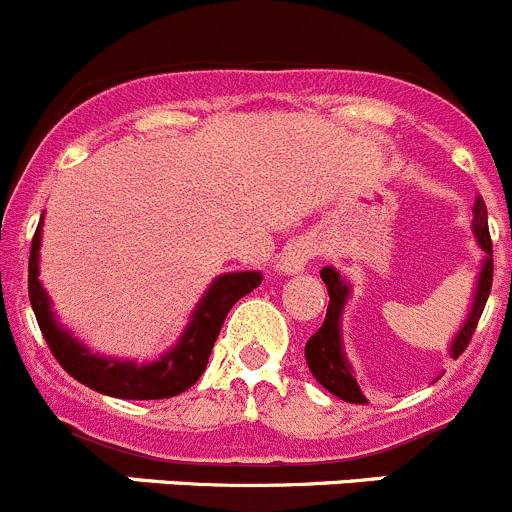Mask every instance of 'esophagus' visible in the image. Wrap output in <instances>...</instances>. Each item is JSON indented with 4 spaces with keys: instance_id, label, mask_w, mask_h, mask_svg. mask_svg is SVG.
<instances>
[{
    "instance_id": "esophagus-1",
    "label": "esophagus",
    "mask_w": 512,
    "mask_h": 512,
    "mask_svg": "<svg viewBox=\"0 0 512 512\" xmlns=\"http://www.w3.org/2000/svg\"><path fill=\"white\" fill-rule=\"evenodd\" d=\"M314 243L299 241L289 248L279 259V271L281 274H299L309 266V261L314 259Z\"/></svg>"
}]
</instances>
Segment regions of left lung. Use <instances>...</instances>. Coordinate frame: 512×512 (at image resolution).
I'll use <instances>...</instances> for the list:
<instances>
[{"mask_svg": "<svg viewBox=\"0 0 512 512\" xmlns=\"http://www.w3.org/2000/svg\"><path fill=\"white\" fill-rule=\"evenodd\" d=\"M472 233H475L478 246L485 251V259L483 266H480L478 284H475L470 314L462 321L460 332L455 334V339L450 344L452 359L460 357L467 349V344H470L472 334H475V326H478L480 316H483L485 301L490 296V286H493V241H490L488 231V208H485V201L480 196L475 201V206H472ZM321 281H324L326 291H329V306H326L324 324L319 326V332L306 342V364H309L316 382L324 389H329L334 397L344 399V402H352V405H367V394L359 387L352 364H349L342 347V314L349 301V284L332 266L321 269Z\"/></svg>", "mask_w": 512, "mask_h": 512, "instance_id": "obj_1", "label": "left lung"}]
</instances>
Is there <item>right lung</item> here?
<instances>
[{
    "instance_id": "add662e5",
    "label": "right lung",
    "mask_w": 512,
    "mask_h": 512,
    "mask_svg": "<svg viewBox=\"0 0 512 512\" xmlns=\"http://www.w3.org/2000/svg\"><path fill=\"white\" fill-rule=\"evenodd\" d=\"M42 218L34 231L32 248H29V301H32L37 324H40L42 337L50 344L60 367L85 387L110 394V397L165 399L193 387L206 369L211 349L231 306L261 284L259 271H238V274L233 271V274L218 276L193 309L191 321H188L186 332L180 334L178 344L165 352L158 362L138 364L133 359L125 362V359L100 357V354H92L85 344L77 342L67 329H62V324H57L50 296L37 279L40 276Z\"/></svg>"
}]
</instances>
